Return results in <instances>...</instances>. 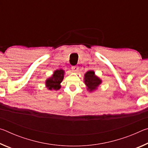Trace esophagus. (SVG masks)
<instances>
[{"mask_svg": "<svg viewBox=\"0 0 148 148\" xmlns=\"http://www.w3.org/2000/svg\"><path fill=\"white\" fill-rule=\"evenodd\" d=\"M78 69H79L78 66H72V71H73L74 72H75L78 71Z\"/></svg>", "mask_w": 148, "mask_h": 148, "instance_id": "obj_1", "label": "esophagus"}]
</instances>
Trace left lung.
<instances>
[{"label":"left lung","mask_w":148,"mask_h":148,"mask_svg":"<svg viewBox=\"0 0 148 148\" xmlns=\"http://www.w3.org/2000/svg\"><path fill=\"white\" fill-rule=\"evenodd\" d=\"M84 82L87 87V90L92 92L97 89L102 83V80L95 74L93 71H89L84 75Z\"/></svg>","instance_id":"obj_1"}]
</instances>
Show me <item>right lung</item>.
<instances>
[{
    "instance_id": "1",
    "label": "right lung",
    "mask_w": 148,
    "mask_h": 148,
    "mask_svg": "<svg viewBox=\"0 0 148 148\" xmlns=\"http://www.w3.org/2000/svg\"><path fill=\"white\" fill-rule=\"evenodd\" d=\"M64 71L62 69L56 70L54 71L51 77H49L46 81V86L49 90H59L61 88V83L64 78Z\"/></svg>"
}]
</instances>
